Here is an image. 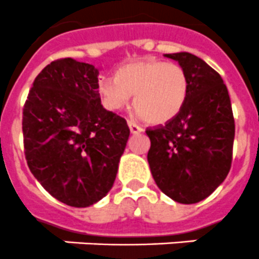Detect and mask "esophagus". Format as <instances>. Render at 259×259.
Wrapping results in <instances>:
<instances>
[{"mask_svg": "<svg viewBox=\"0 0 259 259\" xmlns=\"http://www.w3.org/2000/svg\"><path fill=\"white\" fill-rule=\"evenodd\" d=\"M127 125H129L130 132H132L133 134H138V133H142V132H143L142 127L138 126V125H137V123L133 122V121H129V122H127Z\"/></svg>", "mask_w": 259, "mask_h": 259, "instance_id": "34e87169", "label": "esophagus"}]
</instances>
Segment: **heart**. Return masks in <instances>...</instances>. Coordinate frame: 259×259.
I'll use <instances>...</instances> for the list:
<instances>
[{
    "label": "heart",
    "instance_id": "obj_1",
    "mask_svg": "<svg viewBox=\"0 0 259 259\" xmlns=\"http://www.w3.org/2000/svg\"><path fill=\"white\" fill-rule=\"evenodd\" d=\"M99 92L107 108L118 111L134 95L137 113L150 123L172 121L185 107L189 98V76L179 64L160 60H141L125 64L116 78H103Z\"/></svg>",
    "mask_w": 259,
    "mask_h": 259
}]
</instances>
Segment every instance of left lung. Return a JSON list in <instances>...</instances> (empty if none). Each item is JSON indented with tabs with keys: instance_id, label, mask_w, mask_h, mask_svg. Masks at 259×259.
Returning a JSON list of instances; mask_svg holds the SVG:
<instances>
[{
	"instance_id": "8db88e82",
	"label": "left lung",
	"mask_w": 259,
	"mask_h": 259,
	"mask_svg": "<svg viewBox=\"0 0 259 259\" xmlns=\"http://www.w3.org/2000/svg\"><path fill=\"white\" fill-rule=\"evenodd\" d=\"M189 76V98L177 117L147 129V160L157 188L173 201L192 204L207 198L231 169L235 120L222 76L197 56L164 55Z\"/></svg>"
}]
</instances>
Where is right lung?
Masks as SVG:
<instances>
[{
    "mask_svg": "<svg viewBox=\"0 0 259 259\" xmlns=\"http://www.w3.org/2000/svg\"><path fill=\"white\" fill-rule=\"evenodd\" d=\"M99 70L73 58L47 65L35 78L23 108L27 164L51 195L73 207H89L116 180L130 130L103 108Z\"/></svg>",
    "mask_w": 259,
    "mask_h": 259,
    "instance_id": "1",
    "label": "right lung"
}]
</instances>
